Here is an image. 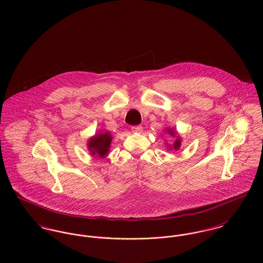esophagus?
I'll return each instance as SVG.
<instances>
[{"label":"esophagus","instance_id":"1","mask_svg":"<svg viewBox=\"0 0 263 263\" xmlns=\"http://www.w3.org/2000/svg\"><path fill=\"white\" fill-rule=\"evenodd\" d=\"M143 126L142 125H134L132 126V132L133 133H142Z\"/></svg>","mask_w":263,"mask_h":263}]
</instances>
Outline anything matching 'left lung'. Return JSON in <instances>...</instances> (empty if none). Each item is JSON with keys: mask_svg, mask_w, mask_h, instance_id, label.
<instances>
[{"mask_svg": "<svg viewBox=\"0 0 263 263\" xmlns=\"http://www.w3.org/2000/svg\"><path fill=\"white\" fill-rule=\"evenodd\" d=\"M168 134H170L171 136H174V132H172V129H168ZM179 147H180V140H179V139H177V140L175 141L174 145H173V148H174V149H176V150H178V149H179Z\"/></svg>", "mask_w": 263, "mask_h": 263, "instance_id": "obj_1", "label": "left lung"}]
</instances>
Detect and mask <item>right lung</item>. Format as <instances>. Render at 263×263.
<instances>
[{
  "label": "right lung",
  "mask_w": 263,
  "mask_h": 263,
  "mask_svg": "<svg viewBox=\"0 0 263 263\" xmlns=\"http://www.w3.org/2000/svg\"><path fill=\"white\" fill-rule=\"evenodd\" d=\"M111 136L108 133L98 134L89 141V149L92 152V155L97 154L99 157H104L109 150L111 143Z\"/></svg>",
  "instance_id": "1"
}]
</instances>
